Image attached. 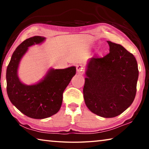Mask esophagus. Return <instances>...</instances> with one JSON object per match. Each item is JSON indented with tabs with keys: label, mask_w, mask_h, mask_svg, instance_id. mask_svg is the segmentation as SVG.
Wrapping results in <instances>:
<instances>
[{
	"label": "esophagus",
	"mask_w": 149,
	"mask_h": 149,
	"mask_svg": "<svg viewBox=\"0 0 149 149\" xmlns=\"http://www.w3.org/2000/svg\"><path fill=\"white\" fill-rule=\"evenodd\" d=\"M76 70H77V72L79 73V74H84V73L85 72V68L83 65H77Z\"/></svg>",
	"instance_id": "esophagus-1"
}]
</instances>
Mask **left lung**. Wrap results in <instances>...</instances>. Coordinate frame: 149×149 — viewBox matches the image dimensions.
<instances>
[{"label":"left lung","instance_id":"1","mask_svg":"<svg viewBox=\"0 0 149 149\" xmlns=\"http://www.w3.org/2000/svg\"><path fill=\"white\" fill-rule=\"evenodd\" d=\"M107 42L109 53L93 57L88 63L83 91L85 104L93 113L114 118L134 100L139 70L133 54L122 45Z\"/></svg>","mask_w":149,"mask_h":149}]
</instances>
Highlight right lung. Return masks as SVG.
<instances>
[{
	"label": "right lung",
	"mask_w": 149,
	"mask_h": 149,
	"mask_svg": "<svg viewBox=\"0 0 149 149\" xmlns=\"http://www.w3.org/2000/svg\"><path fill=\"white\" fill-rule=\"evenodd\" d=\"M45 39L34 36L22 42L14 52L6 70V90L10 100L20 112L34 119H44L58 112L63 93L76 74L74 66L51 69L39 84L26 85L20 81L17 75L20 59L29 47L39 44Z\"/></svg>",
	"instance_id": "obj_1"
}]
</instances>
